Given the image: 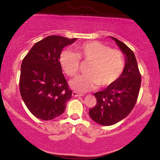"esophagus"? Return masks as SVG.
Masks as SVG:
<instances>
[{
  "mask_svg": "<svg viewBox=\"0 0 160 160\" xmlns=\"http://www.w3.org/2000/svg\"><path fill=\"white\" fill-rule=\"evenodd\" d=\"M72 95H73V97H81V96H83L84 95L82 93H78L76 91H73V92H72Z\"/></svg>",
  "mask_w": 160,
  "mask_h": 160,
  "instance_id": "34e87169",
  "label": "esophagus"
}]
</instances>
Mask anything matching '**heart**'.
<instances>
[{
  "instance_id": "obj_1",
  "label": "heart",
  "mask_w": 160,
  "mask_h": 160,
  "mask_svg": "<svg viewBox=\"0 0 160 160\" xmlns=\"http://www.w3.org/2000/svg\"><path fill=\"white\" fill-rule=\"evenodd\" d=\"M76 52L64 51L60 54V63L65 73L73 77L80 68V60L89 62L88 73L72 80L71 86L78 92H87L99 85L108 87L114 84L125 68V58L121 50L111 49L100 41H92L78 44Z\"/></svg>"
}]
</instances>
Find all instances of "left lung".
I'll use <instances>...</instances> for the list:
<instances>
[{"label": "left lung", "instance_id": "8db88e82", "mask_svg": "<svg viewBox=\"0 0 160 160\" xmlns=\"http://www.w3.org/2000/svg\"><path fill=\"white\" fill-rule=\"evenodd\" d=\"M125 54V68L114 84L94 94L97 103L89 109V117L100 125H113L129 115L136 103L141 84L136 58L126 44L111 37Z\"/></svg>", "mask_w": 160, "mask_h": 160}]
</instances>
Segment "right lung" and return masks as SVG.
<instances>
[{
  "instance_id": "right-lung-1",
  "label": "right lung",
  "mask_w": 160,
  "mask_h": 160,
  "mask_svg": "<svg viewBox=\"0 0 160 160\" xmlns=\"http://www.w3.org/2000/svg\"><path fill=\"white\" fill-rule=\"evenodd\" d=\"M77 38L49 36L35 43L24 58L19 91L25 106L38 119L52 120L64 112L72 90L62 73L63 48Z\"/></svg>"
}]
</instances>
